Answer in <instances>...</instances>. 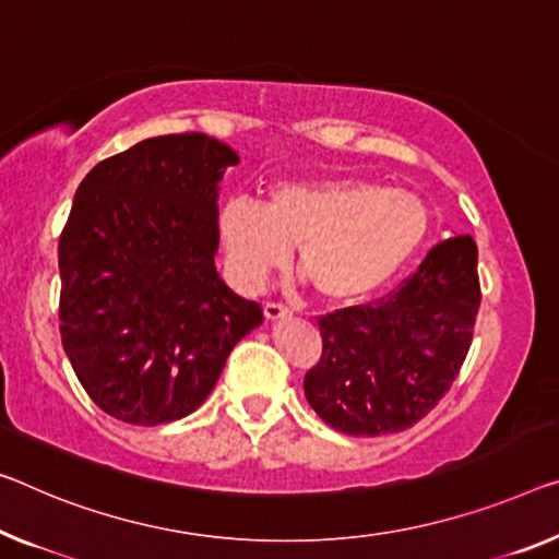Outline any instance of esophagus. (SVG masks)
<instances>
[{
  "label": "esophagus",
  "instance_id": "34e87169",
  "mask_svg": "<svg viewBox=\"0 0 559 559\" xmlns=\"http://www.w3.org/2000/svg\"><path fill=\"white\" fill-rule=\"evenodd\" d=\"M289 314V309L280 302H267L264 305V320L267 322H277V320H285Z\"/></svg>",
  "mask_w": 559,
  "mask_h": 559
}]
</instances>
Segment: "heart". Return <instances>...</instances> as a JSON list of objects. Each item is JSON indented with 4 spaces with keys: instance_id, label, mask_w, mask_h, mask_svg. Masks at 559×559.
<instances>
[{
    "instance_id": "b5f03b06",
    "label": "heart",
    "mask_w": 559,
    "mask_h": 559,
    "mask_svg": "<svg viewBox=\"0 0 559 559\" xmlns=\"http://www.w3.org/2000/svg\"><path fill=\"white\" fill-rule=\"evenodd\" d=\"M429 207L417 194L357 177L292 179L264 204L229 200L219 235L231 280L264 287L295 247L297 270L324 302L359 305L405 272L429 235Z\"/></svg>"
}]
</instances>
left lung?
<instances>
[{
	"instance_id": "obj_1",
	"label": "left lung",
	"mask_w": 559,
	"mask_h": 559,
	"mask_svg": "<svg viewBox=\"0 0 559 559\" xmlns=\"http://www.w3.org/2000/svg\"><path fill=\"white\" fill-rule=\"evenodd\" d=\"M477 309L475 239H444L397 292L320 317L322 357L305 374L309 407L357 437L419 423L465 362Z\"/></svg>"
}]
</instances>
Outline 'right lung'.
Masks as SVG:
<instances>
[{"label":"right lung","instance_id":"obj_1","mask_svg":"<svg viewBox=\"0 0 559 559\" xmlns=\"http://www.w3.org/2000/svg\"><path fill=\"white\" fill-rule=\"evenodd\" d=\"M237 152L152 136L82 179L59 237V332L94 405L130 425L187 417L262 324L214 267L219 182Z\"/></svg>","mask_w":559,"mask_h":559}]
</instances>
